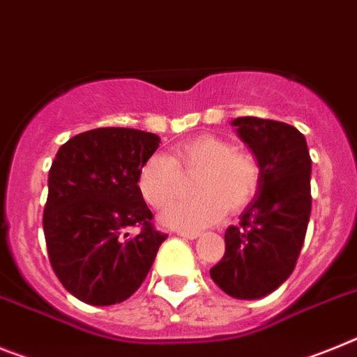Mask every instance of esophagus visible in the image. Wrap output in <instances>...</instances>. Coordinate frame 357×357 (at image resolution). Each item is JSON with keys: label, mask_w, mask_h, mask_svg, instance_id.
<instances>
[{"label": "esophagus", "mask_w": 357, "mask_h": 357, "mask_svg": "<svg viewBox=\"0 0 357 357\" xmlns=\"http://www.w3.org/2000/svg\"><path fill=\"white\" fill-rule=\"evenodd\" d=\"M178 234H181L182 238H199L200 236V231H178Z\"/></svg>", "instance_id": "esophagus-1"}]
</instances>
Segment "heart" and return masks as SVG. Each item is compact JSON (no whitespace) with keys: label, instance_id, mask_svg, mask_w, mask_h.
I'll return each instance as SVG.
<instances>
[{"label":"heart","instance_id":"b5f03b06","mask_svg":"<svg viewBox=\"0 0 357 357\" xmlns=\"http://www.w3.org/2000/svg\"><path fill=\"white\" fill-rule=\"evenodd\" d=\"M182 175H195L190 199L162 213L173 229H199L222 213H240L255 200L261 184V164L248 149H236L224 137L202 133L173 148L172 155H153L139 172V191L155 209L166 208L182 190Z\"/></svg>","mask_w":357,"mask_h":357}]
</instances>
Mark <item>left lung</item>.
<instances>
[{
  "instance_id": "8db88e82",
  "label": "left lung",
  "mask_w": 357,
  "mask_h": 357,
  "mask_svg": "<svg viewBox=\"0 0 357 357\" xmlns=\"http://www.w3.org/2000/svg\"><path fill=\"white\" fill-rule=\"evenodd\" d=\"M233 126L260 160L261 184L240 224L225 231L224 258L209 274L225 294L257 300L296 267L312 206L310 155L305 137L291 124L238 117Z\"/></svg>"
}]
</instances>
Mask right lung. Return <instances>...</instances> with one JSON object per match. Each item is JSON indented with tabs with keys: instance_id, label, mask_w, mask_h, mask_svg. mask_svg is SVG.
<instances>
[{
	"instance_id": "add662e5",
	"label": "right lung",
	"mask_w": 357,
	"mask_h": 357,
	"mask_svg": "<svg viewBox=\"0 0 357 357\" xmlns=\"http://www.w3.org/2000/svg\"><path fill=\"white\" fill-rule=\"evenodd\" d=\"M155 133L97 128L61 146L50 173L43 229L63 287L90 305H114L141 287L167 234L153 227L139 191ZM128 227L142 229L128 237Z\"/></svg>"
}]
</instances>
